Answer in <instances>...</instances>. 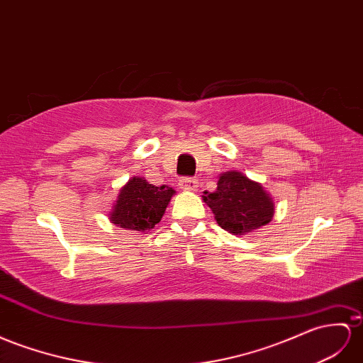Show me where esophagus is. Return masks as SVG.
Masks as SVG:
<instances>
[{"label": "esophagus", "mask_w": 363, "mask_h": 363, "mask_svg": "<svg viewBox=\"0 0 363 363\" xmlns=\"http://www.w3.org/2000/svg\"><path fill=\"white\" fill-rule=\"evenodd\" d=\"M179 185H181V189L185 190V191H196L198 187H199L198 181L191 179V178H182L179 181Z\"/></svg>", "instance_id": "esophagus-1"}]
</instances>
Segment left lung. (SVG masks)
Masks as SVG:
<instances>
[{
	"label": "left lung",
	"mask_w": 363,
	"mask_h": 363,
	"mask_svg": "<svg viewBox=\"0 0 363 363\" xmlns=\"http://www.w3.org/2000/svg\"><path fill=\"white\" fill-rule=\"evenodd\" d=\"M202 199L211 208L219 227L236 236L270 224L274 216L272 194L238 170L220 173L216 191H203Z\"/></svg>",
	"instance_id": "8db88e82"
}]
</instances>
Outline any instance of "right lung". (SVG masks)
Listing matches in <instances>:
<instances>
[{
    "mask_svg": "<svg viewBox=\"0 0 363 363\" xmlns=\"http://www.w3.org/2000/svg\"><path fill=\"white\" fill-rule=\"evenodd\" d=\"M174 193L169 185L156 187L145 178L133 176L119 189L108 219L119 228L145 235L162 219Z\"/></svg>",
    "mask_w": 363,
    "mask_h": 363,
    "instance_id": "obj_1",
    "label": "right lung"
}]
</instances>
